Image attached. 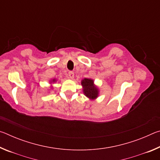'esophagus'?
Masks as SVG:
<instances>
[{
	"mask_svg": "<svg viewBox=\"0 0 160 160\" xmlns=\"http://www.w3.org/2000/svg\"><path fill=\"white\" fill-rule=\"evenodd\" d=\"M73 78H74V72L72 71H69L68 72V78L72 79Z\"/></svg>",
	"mask_w": 160,
	"mask_h": 160,
	"instance_id": "34e87169",
	"label": "esophagus"
}]
</instances>
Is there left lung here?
Returning a JSON list of instances; mask_svg holds the SVG:
<instances>
[{"instance_id":"1","label":"left lung","mask_w":160,"mask_h":160,"mask_svg":"<svg viewBox=\"0 0 160 160\" xmlns=\"http://www.w3.org/2000/svg\"><path fill=\"white\" fill-rule=\"evenodd\" d=\"M82 85L83 87V92L89 98L95 99L98 96V90L94 85V82L92 80L85 78L82 80Z\"/></svg>"}]
</instances>
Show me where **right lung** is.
<instances>
[{"mask_svg": "<svg viewBox=\"0 0 160 160\" xmlns=\"http://www.w3.org/2000/svg\"><path fill=\"white\" fill-rule=\"evenodd\" d=\"M53 81H55V80H53Z\"/></svg>", "mask_w": 160, "mask_h": 160, "instance_id": "obj_1", "label": "right lung"}]
</instances>
